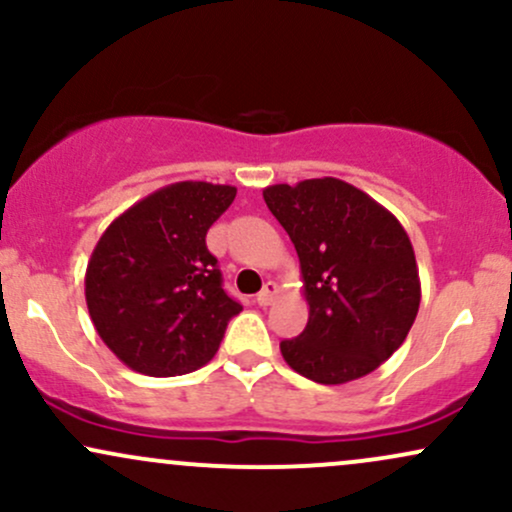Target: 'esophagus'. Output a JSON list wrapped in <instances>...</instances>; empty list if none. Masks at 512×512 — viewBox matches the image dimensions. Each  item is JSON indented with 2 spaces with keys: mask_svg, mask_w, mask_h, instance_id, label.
Wrapping results in <instances>:
<instances>
[{
  "mask_svg": "<svg viewBox=\"0 0 512 512\" xmlns=\"http://www.w3.org/2000/svg\"><path fill=\"white\" fill-rule=\"evenodd\" d=\"M276 296H279V286H276L274 281H267V284H264V289L257 293V303L272 305L276 301Z\"/></svg>",
  "mask_w": 512,
  "mask_h": 512,
  "instance_id": "esophagus-1",
  "label": "esophagus"
}]
</instances>
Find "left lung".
Wrapping results in <instances>:
<instances>
[{"mask_svg": "<svg viewBox=\"0 0 512 512\" xmlns=\"http://www.w3.org/2000/svg\"><path fill=\"white\" fill-rule=\"evenodd\" d=\"M264 202L301 260L310 315L281 356L303 378L342 385L383 366L414 325L421 281L392 211L339 178L269 185Z\"/></svg>", "mask_w": 512, "mask_h": 512, "instance_id": "8db88e82", "label": "left lung"}]
</instances>
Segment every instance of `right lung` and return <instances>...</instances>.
Segmentation results:
<instances>
[{"mask_svg":"<svg viewBox=\"0 0 512 512\" xmlns=\"http://www.w3.org/2000/svg\"><path fill=\"white\" fill-rule=\"evenodd\" d=\"M233 199L231 185L173 182L105 228L86 267V305L98 337L127 368L173 378L219 351L243 305L221 289L207 231Z\"/></svg>","mask_w":512,"mask_h":512,"instance_id":"add662e5","label":"right lung"}]
</instances>
